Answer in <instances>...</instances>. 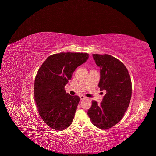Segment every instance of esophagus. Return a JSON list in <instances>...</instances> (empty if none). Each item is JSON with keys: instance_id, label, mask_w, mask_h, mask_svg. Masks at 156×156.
<instances>
[{"instance_id": "esophagus-1", "label": "esophagus", "mask_w": 156, "mask_h": 156, "mask_svg": "<svg viewBox=\"0 0 156 156\" xmlns=\"http://www.w3.org/2000/svg\"><path fill=\"white\" fill-rule=\"evenodd\" d=\"M80 99H81V100H83L84 99L86 98V97H85L84 96H83V95H81V96H80Z\"/></svg>"}]
</instances>
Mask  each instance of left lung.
I'll return each instance as SVG.
<instances>
[{
    "label": "left lung",
    "instance_id": "1",
    "mask_svg": "<svg viewBox=\"0 0 156 156\" xmlns=\"http://www.w3.org/2000/svg\"><path fill=\"white\" fill-rule=\"evenodd\" d=\"M100 68L99 87L106 94L101 104L92 101L87 115L92 123L105 129L115 125L123 118L131 97V81L124 64L108 54H93Z\"/></svg>",
    "mask_w": 156,
    "mask_h": 156
}]
</instances>
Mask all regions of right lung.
Instances as JSON below:
<instances>
[{"label": "right lung", "mask_w": 156, "mask_h": 156, "mask_svg": "<svg viewBox=\"0 0 156 156\" xmlns=\"http://www.w3.org/2000/svg\"><path fill=\"white\" fill-rule=\"evenodd\" d=\"M89 58L87 53L61 52L48 57L34 81V100L39 114L57 131L67 128L73 122L80 102L78 96L66 93L64 87L78 66Z\"/></svg>", "instance_id": "add662e5"}]
</instances>
